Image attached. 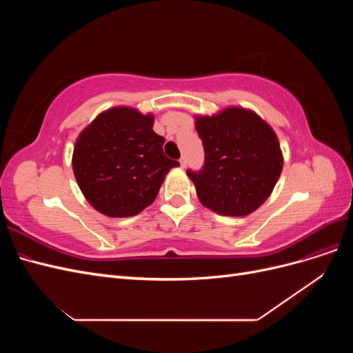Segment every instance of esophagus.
Listing matches in <instances>:
<instances>
[{"label":"esophagus","mask_w":353,"mask_h":353,"mask_svg":"<svg viewBox=\"0 0 353 353\" xmlns=\"http://www.w3.org/2000/svg\"><path fill=\"white\" fill-rule=\"evenodd\" d=\"M179 165H181V168H185V165H187V160H185V157H184V156L179 159Z\"/></svg>","instance_id":"obj_1"}]
</instances>
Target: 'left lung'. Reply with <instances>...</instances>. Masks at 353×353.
<instances>
[{
	"instance_id": "left-lung-1",
	"label": "left lung",
	"mask_w": 353,
	"mask_h": 353,
	"mask_svg": "<svg viewBox=\"0 0 353 353\" xmlns=\"http://www.w3.org/2000/svg\"><path fill=\"white\" fill-rule=\"evenodd\" d=\"M205 166L187 175L205 208L222 216H248L268 199L283 170V152L271 125L250 109L230 105L196 116Z\"/></svg>"
}]
</instances>
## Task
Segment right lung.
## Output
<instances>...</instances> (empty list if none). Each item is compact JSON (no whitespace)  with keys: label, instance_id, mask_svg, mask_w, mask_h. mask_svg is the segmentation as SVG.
<instances>
[{"label":"right lung","instance_id":"right-lung-1","mask_svg":"<svg viewBox=\"0 0 353 353\" xmlns=\"http://www.w3.org/2000/svg\"><path fill=\"white\" fill-rule=\"evenodd\" d=\"M153 113L126 105L101 112L73 147L72 168L83 197L110 218L138 215L154 201L165 176L179 166L163 153Z\"/></svg>","mask_w":353,"mask_h":353}]
</instances>
